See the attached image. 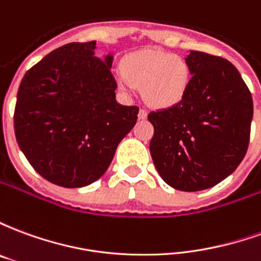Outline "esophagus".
I'll list each match as a JSON object with an SVG mask.
<instances>
[{"label": "esophagus", "mask_w": 261, "mask_h": 261, "mask_svg": "<svg viewBox=\"0 0 261 261\" xmlns=\"http://www.w3.org/2000/svg\"><path fill=\"white\" fill-rule=\"evenodd\" d=\"M147 116H148V112L145 110V109H140V110H138V119L140 120L147 119Z\"/></svg>", "instance_id": "34e87169"}]
</instances>
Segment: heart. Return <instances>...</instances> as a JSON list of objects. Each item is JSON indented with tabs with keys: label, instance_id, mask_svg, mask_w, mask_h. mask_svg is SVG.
Returning <instances> with one entry per match:
<instances>
[{
	"label": "heart",
	"instance_id": "obj_1",
	"mask_svg": "<svg viewBox=\"0 0 261 261\" xmlns=\"http://www.w3.org/2000/svg\"><path fill=\"white\" fill-rule=\"evenodd\" d=\"M121 91L131 95L142 86V96L152 108H169L186 95L192 68L186 60L156 50H141L128 54L116 74Z\"/></svg>",
	"mask_w": 261,
	"mask_h": 261
}]
</instances>
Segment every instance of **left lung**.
Masks as SVG:
<instances>
[{"label":"left lung","instance_id":"1","mask_svg":"<svg viewBox=\"0 0 261 261\" xmlns=\"http://www.w3.org/2000/svg\"><path fill=\"white\" fill-rule=\"evenodd\" d=\"M192 81L173 106L148 114L153 125L149 151L161 177L181 192L218 185L246 155L253 99L228 60L192 50Z\"/></svg>","mask_w":261,"mask_h":261}]
</instances>
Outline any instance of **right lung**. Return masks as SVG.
I'll return each instance as SVG.
<instances>
[{
	"label": "right lung",
	"mask_w": 261,
	"mask_h": 261,
	"mask_svg": "<svg viewBox=\"0 0 261 261\" xmlns=\"http://www.w3.org/2000/svg\"><path fill=\"white\" fill-rule=\"evenodd\" d=\"M96 42L68 43L22 78L15 137L46 180L84 187L108 170L116 148L137 121V106L116 102L113 56H95Z\"/></svg>",
	"instance_id": "add662e5"
}]
</instances>
